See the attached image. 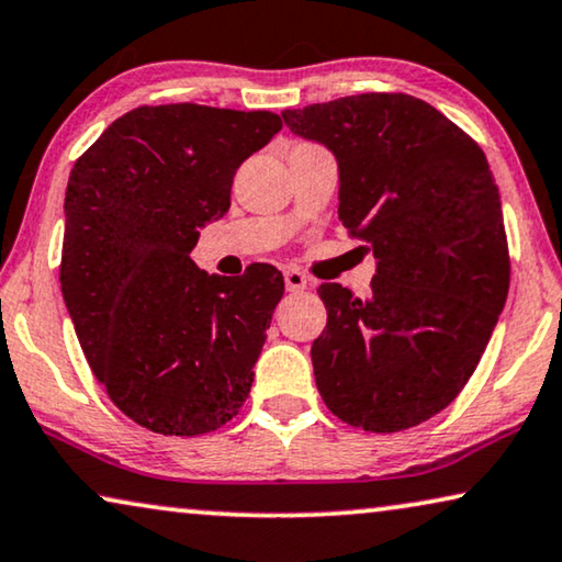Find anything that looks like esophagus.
<instances>
[{
    "label": "esophagus",
    "mask_w": 562,
    "mask_h": 562,
    "mask_svg": "<svg viewBox=\"0 0 562 562\" xmlns=\"http://www.w3.org/2000/svg\"><path fill=\"white\" fill-rule=\"evenodd\" d=\"M283 283H286L289 291H304L308 286V276L304 271H299V268H289V271L283 273Z\"/></svg>",
    "instance_id": "34e87169"
}]
</instances>
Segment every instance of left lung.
Segmentation results:
<instances>
[{
  "instance_id": "left-lung-1",
  "label": "left lung",
  "mask_w": 562,
  "mask_h": 562,
  "mask_svg": "<svg viewBox=\"0 0 562 562\" xmlns=\"http://www.w3.org/2000/svg\"><path fill=\"white\" fill-rule=\"evenodd\" d=\"M335 154L339 221L370 243L368 299L322 283L316 387L349 426L393 434L436 416L482 360L509 291L499 190L484 151L426 101L362 93L283 111Z\"/></svg>"
}]
</instances>
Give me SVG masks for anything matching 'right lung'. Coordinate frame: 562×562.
Instances as JSON below:
<instances>
[{"label": "right lung", "mask_w": 562, "mask_h": 562, "mask_svg": "<svg viewBox=\"0 0 562 562\" xmlns=\"http://www.w3.org/2000/svg\"><path fill=\"white\" fill-rule=\"evenodd\" d=\"M279 132L271 111L142 105L72 167L65 306L105 393L154 434H210L254 385L283 276H210L190 254L231 207L235 169Z\"/></svg>", "instance_id": "1"}]
</instances>
